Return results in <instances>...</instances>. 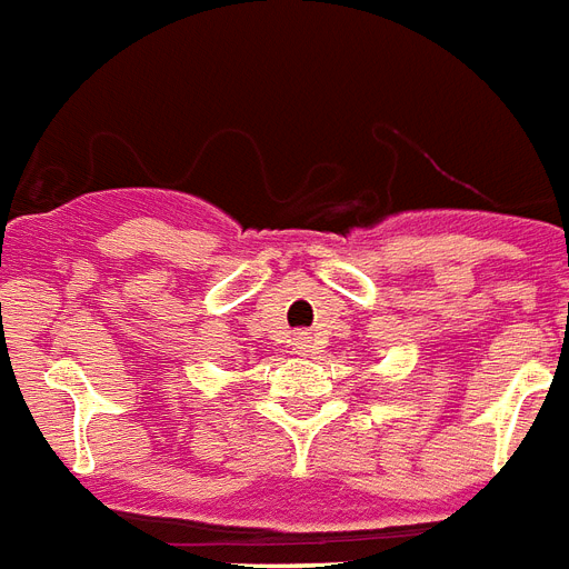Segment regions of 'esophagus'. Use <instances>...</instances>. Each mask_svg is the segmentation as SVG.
I'll list each match as a JSON object with an SVG mask.
<instances>
[{
  "label": "esophagus",
  "mask_w": 569,
  "mask_h": 569,
  "mask_svg": "<svg viewBox=\"0 0 569 569\" xmlns=\"http://www.w3.org/2000/svg\"><path fill=\"white\" fill-rule=\"evenodd\" d=\"M293 347H297V352H308V335L299 331L297 338H293Z\"/></svg>",
  "instance_id": "1"
}]
</instances>
